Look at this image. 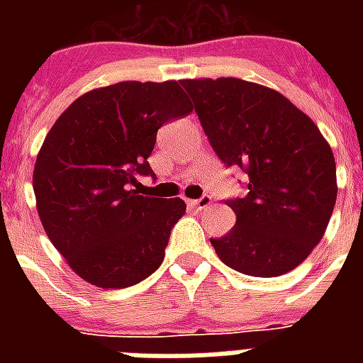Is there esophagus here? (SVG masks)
Listing matches in <instances>:
<instances>
[{"label": "esophagus", "mask_w": 363, "mask_h": 363, "mask_svg": "<svg viewBox=\"0 0 363 363\" xmlns=\"http://www.w3.org/2000/svg\"><path fill=\"white\" fill-rule=\"evenodd\" d=\"M209 205H211L209 196H203V198H199V199H188V207H194V209H205V207H209Z\"/></svg>", "instance_id": "34e87169"}]
</instances>
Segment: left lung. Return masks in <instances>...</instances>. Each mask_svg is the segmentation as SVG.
Segmentation results:
<instances>
[{
  "mask_svg": "<svg viewBox=\"0 0 363 363\" xmlns=\"http://www.w3.org/2000/svg\"><path fill=\"white\" fill-rule=\"evenodd\" d=\"M218 158L247 171L245 198L228 199L232 232L211 239L218 258L250 277L298 267L320 242L337 199L332 147L316 124L273 88L235 77L184 79Z\"/></svg>",
  "mask_w": 363,
  "mask_h": 363,
  "instance_id": "1",
  "label": "left lung"
}]
</instances>
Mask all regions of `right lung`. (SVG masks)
Instances as JSON below:
<instances>
[{
	"label": "right lung",
	"mask_w": 363,
	"mask_h": 363,
	"mask_svg": "<svg viewBox=\"0 0 363 363\" xmlns=\"http://www.w3.org/2000/svg\"><path fill=\"white\" fill-rule=\"evenodd\" d=\"M177 81H124L77 98L37 154L33 192L41 224L67 265L98 288L133 286L164 262L181 198L131 190L154 175L148 156L171 118L192 113Z\"/></svg>",
	"instance_id": "add662e5"
}]
</instances>
